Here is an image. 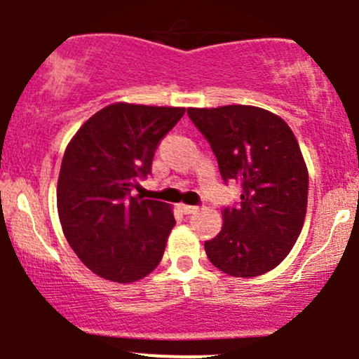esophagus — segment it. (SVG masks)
<instances>
[{
	"label": "esophagus",
	"instance_id": "obj_1",
	"mask_svg": "<svg viewBox=\"0 0 359 359\" xmlns=\"http://www.w3.org/2000/svg\"><path fill=\"white\" fill-rule=\"evenodd\" d=\"M198 206H193V205H180V212H184L186 215H191V213H196L198 212Z\"/></svg>",
	"mask_w": 359,
	"mask_h": 359
}]
</instances>
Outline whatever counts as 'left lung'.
Wrapping results in <instances>:
<instances>
[{"mask_svg":"<svg viewBox=\"0 0 359 359\" xmlns=\"http://www.w3.org/2000/svg\"><path fill=\"white\" fill-rule=\"evenodd\" d=\"M187 114L208 140L224 180L243 187L238 208L222 210V229L205 241L210 262L222 273L253 278L283 262L307 210L309 175L290 126L255 106H222Z\"/></svg>","mask_w":359,"mask_h":359,"instance_id":"left-lung-1","label":"left lung"}]
</instances>
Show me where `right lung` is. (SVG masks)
Segmentation results:
<instances>
[{
  "mask_svg": "<svg viewBox=\"0 0 359 359\" xmlns=\"http://www.w3.org/2000/svg\"><path fill=\"white\" fill-rule=\"evenodd\" d=\"M184 107L116 102L86 119L64 153L57 210L83 264L114 283H133L161 262L175 226L168 203L132 196L151 173L163 137Z\"/></svg>",
  "mask_w": 359,
  "mask_h": 359,
  "instance_id": "obj_1",
  "label": "right lung"
}]
</instances>
